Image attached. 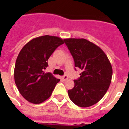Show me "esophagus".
<instances>
[{
	"label": "esophagus",
	"instance_id": "34e87169",
	"mask_svg": "<svg viewBox=\"0 0 129 129\" xmlns=\"http://www.w3.org/2000/svg\"><path fill=\"white\" fill-rule=\"evenodd\" d=\"M62 78L63 80H67L68 79V76L67 75H64V76L62 77Z\"/></svg>",
	"mask_w": 129,
	"mask_h": 129
}]
</instances>
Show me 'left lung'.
Returning <instances> with one entry per match:
<instances>
[{"instance_id":"left-lung-1","label":"left lung","mask_w":129,"mask_h":129,"mask_svg":"<svg viewBox=\"0 0 129 129\" xmlns=\"http://www.w3.org/2000/svg\"><path fill=\"white\" fill-rule=\"evenodd\" d=\"M74 60L82 71L68 90L70 100L80 107H89L100 101L110 86L112 68L102 49L85 39H64Z\"/></svg>"}]
</instances>
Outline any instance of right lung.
Listing matches in <instances>:
<instances>
[{"label":"right lung","mask_w":129,"mask_h":129,"mask_svg":"<svg viewBox=\"0 0 129 129\" xmlns=\"http://www.w3.org/2000/svg\"><path fill=\"white\" fill-rule=\"evenodd\" d=\"M64 40L55 36L44 35L34 38L23 47L15 63L14 78L20 94L33 104L48 99L60 81L51 73H45L47 60Z\"/></svg>","instance_id":"1"}]
</instances>
